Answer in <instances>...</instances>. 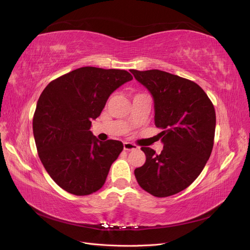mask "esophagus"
<instances>
[{
	"mask_svg": "<svg viewBox=\"0 0 250 250\" xmlns=\"http://www.w3.org/2000/svg\"><path fill=\"white\" fill-rule=\"evenodd\" d=\"M123 146H124V150H126V151H132V150H137V149L139 148L137 145H134V144H132V143H129V142H124Z\"/></svg>",
	"mask_w": 250,
	"mask_h": 250,
	"instance_id": "1",
	"label": "esophagus"
}]
</instances>
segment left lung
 Segmentation results:
<instances>
[{"label": "left lung", "instance_id": "obj_1", "mask_svg": "<svg viewBox=\"0 0 250 250\" xmlns=\"http://www.w3.org/2000/svg\"><path fill=\"white\" fill-rule=\"evenodd\" d=\"M154 99L155 126L164 143L160 154L142 147L146 162L134 170L140 187L155 197H168L199 176L214 146L216 112L194 81L160 70L130 71Z\"/></svg>", "mask_w": 250, "mask_h": 250}]
</instances>
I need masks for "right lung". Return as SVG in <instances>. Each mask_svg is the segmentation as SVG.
I'll list each match as a JSON object with an SVG mask.
<instances>
[{
	"label": "right lung",
	"instance_id": "1",
	"mask_svg": "<svg viewBox=\"0 0 250 250\" xmlns=\"http://www.w3.org/2000/svg\"><path fill=\"white\" fill-rule=\"evenodd\" d=\"M132 80L125 70L83 66L51 81L33 116L37 152L51 178L77 196L97 192L123 144L100 142L90 131L112 92Z\"/></svg>",
	"mask_w": 250,
	"mask_h": 250
}]
</instances>
